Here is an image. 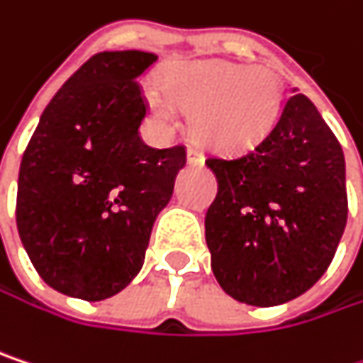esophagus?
Returning a JSON list of instances; mask_svg holds the SVG:
<instances>
[{
	"label": "esophagus",
	"mask_w": 363,
	"mask_h": 363,
	"mask_svg": "<svg viewBox=\"0 0 363 363\" xmlns=\"http://www.w3.org/2000/svg\"><path fill=\"white\" fill-rule=\"evenodd\" d=\"M186 162H189V164H193V166H197V164H201V162H203V153H201L197 147H189L186 149Z\"/></svg>",
	"instance_id": "obj_1"
}]
</instances>
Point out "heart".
<instances>
[{
	"instance_id": "heart-1",
	"label": "heart",
	"mask_w": 363,
	"mask_h": 363,
	"mask_svg": "<svg viewBox=\"0 0 363 363\" xmlns=\"http://www.w3.org/2000/svg\"><path fill=\"white\" fill-rule=\"evenodd\" d=\"M162 95L149 89L151 116L177 124V108L191 114L193 135L216 149L239 151L259 143L277 124L282 84L270 68L230 62H186L162 79Z\"/></svg>"
}]
</instances>
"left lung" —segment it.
<instances>
[{"label":"left lung","instance_id":"left-lung-1","mask_svg":"<svg viewBox=\"0 0 363 363\" xmlns=\"http://www.w3.org/2000/svg\"><path fill=\"white\" fill-rule=\"evenodd\" d=\"M206 164L218 181L206 243L220 286L257 308L312 289L347 224L345 155L312 101L293 93L259 143Z\"/></svg>","mask_w":363,"mask_h":363}]
</instances>
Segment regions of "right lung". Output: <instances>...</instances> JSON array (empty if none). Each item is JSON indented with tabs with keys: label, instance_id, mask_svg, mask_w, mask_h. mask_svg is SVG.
Returning a JSON list of instances; mask_svg holds the SVG:
<instances>
[{
	"label": "right lung",
	"instance_id": "add662e5",
	"mask_svg": "<svg viewBox=\"0 0 363 363\" xmlns=\"http://www.w3.org/2000/svg\"><path fill=\"white\" fill-rule=\"evenodd\" d=\"M147 51H101L62 84L20 162L16 224L51 289L101 301L143 266L151 228L186 164L182 145L153 149L137 79Z\"/></svg>",
	"mask_w": 363,
	"mask_h": 363
}]
</instances>
